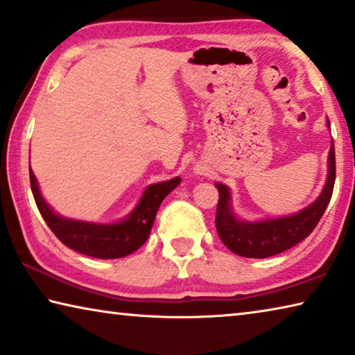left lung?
Returning a JSON list of instances; mask_svg holds the SVG:
<instances>
[{"label":"left lung","mask_w":355,"mask_h":355,"mask_svg":"<svg viewBox=\"0 0 355 355\" xmlns=\"http://www.w3.org/2000/svg\"><path fill=\"white\" fill-rule=\"evenodd\" d=\"M330 128V123L327 121ZM335 145L331 140L329 153V177L316 202L292 216L266 219L259 223H243L235 218L230 208L227 187L216 183L219 200L216 207V230L219 239L235 254L263 259L279 254L305 240L322 218L335 187Z\"/></svg>","instance_id":"8db88e82"}]
</instances>
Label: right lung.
<instances>
[{
  "mask_svg": "<svg viewBox=\"0 0 355 355\" xmlns=\"http://www.w3.org/2000/svg\"><path fill=\"white\" fill-rule=\"evenodd\" d=\"M180 180L182 178L175 177L168 182L151 184L145 189L134 211L121 223L93 224L66 219L53 213L39 193L37 180L30 167V183L36 205L56 239L67 248L98 259L125 257L139 250L148 239L161 202L178 187Z\"/></svg>",
  "mask_w": 355,
  "mask_h": 355,
  "instance_id": "obj_1",
  "label": "right lung"
}]
</instances>
